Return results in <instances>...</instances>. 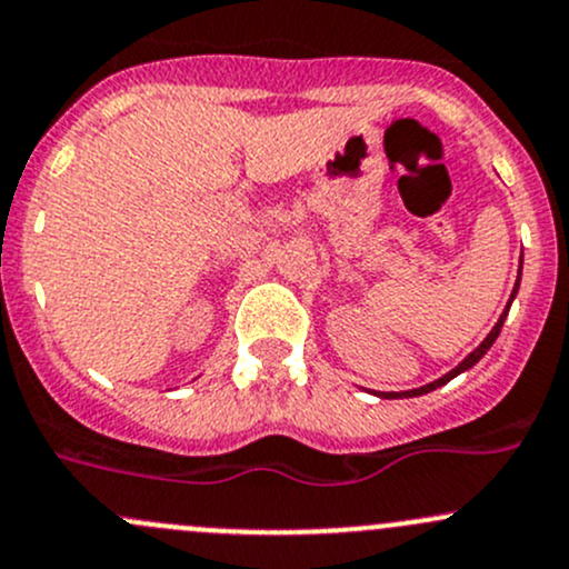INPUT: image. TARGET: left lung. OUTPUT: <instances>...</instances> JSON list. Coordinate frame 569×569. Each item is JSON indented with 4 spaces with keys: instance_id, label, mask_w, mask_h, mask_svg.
<instances>
[{
    "instance_id": "1",
    "label": "left lung",
    "mask_w": 569,
    "mask_h": 569,
    "mask_svg": "<svg viewBox=\"0 0 569 569\" xmlns=\"http://www.w3.org/2000/svg\"><path fill=\"white\" fill-rule=\"evenodd\" d=\"M521 264H523V256H521ZM518 283H521V272H518V280H516V289H512V295H510V302H512V300H516V295H518ZM507 310H510V305H507ZM507 310H505V313H501V319H499V321H496V327H493V330H490V332H488V338H486V340H482V343H480V346H477V349H475V351H471V355H469V357H466V360H463V362H460V365H458V368H452V370H450V373H445V376H441V379L430 381V385H426V387H417V390H409V392H381V398H417V395H426V392H430V390H436V387L447 385V381H450V379H456V376H458V373H463V370H469V368H471V365H475V362H480V360H482V357H486V351L490 349V346H493V340H496V338H499V332H501V325H505V319H507Z\"/></svg>"
}]
</instances>
